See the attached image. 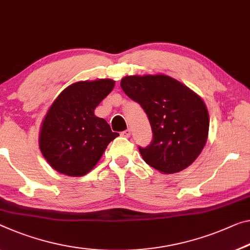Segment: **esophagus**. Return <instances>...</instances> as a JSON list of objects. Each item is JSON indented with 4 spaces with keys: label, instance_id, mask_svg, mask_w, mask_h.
I'll return each instance as SVG.
<instances>
[{
    "label": "esophagus",
    "instance_id": "esophagus-1",
    "mask_svg": "<svg viewBox=\"0 0 250 250\" xmlns=\"http://www.w3.org/2000/svg\"><path fill=\"white\" fill-rule=\"evenodd\" d=\"M121 135H122V136H124V137H129V136H130V129H126V130H124V132H122V133H121Z\"/></svg>",
    "mask_w": 250,
    "mask_h": 250
}]
</instances>
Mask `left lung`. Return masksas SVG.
Instances as JSON below:
<instances>
[{"mask_svg": "<svg viewBox=\"0 0 250 250\" xmlns=\"http://www.w3.org/2000/svg\"><path fill=\"white\" fill-rule=\"evenodd\" d=\"M121 87L140 104L151 124V144L138 147L145 162L167 174L193 163L209 132V114L201 97L165 75L126 76Z\"/></svg>", "mask_w": 250, "mask_h": 250, "instance_id": "obj_1", "label": "left lung"}]
</instances>
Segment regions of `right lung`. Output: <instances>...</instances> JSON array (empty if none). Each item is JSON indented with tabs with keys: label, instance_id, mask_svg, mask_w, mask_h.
<instances>
[{
	"label": "right lung",
	"instance_id": "obj_1",
	"mask_svg": "<svg viewBox=\"0 0 250 250\" xmlns=\"http://www.w3.org/2000/svg\"><path fill=\"white\" fill-rule=\"evenodd\" d=\"M114 85L112 79L75 83L50 106L42 122L39 144L42 155L59 173L87 174L101 160L107 145L120 135L94 114Z\"/></svg>",
	"mask_w": 250,
	"mask_h": 250
}]
</instances>
